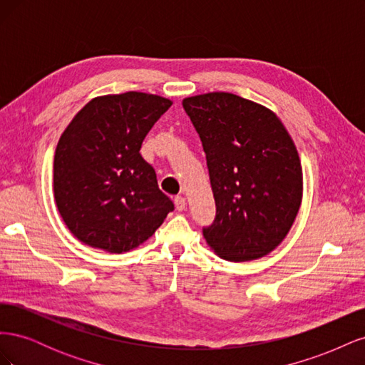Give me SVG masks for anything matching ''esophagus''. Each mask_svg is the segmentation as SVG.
Returning a JSON list of instances; mask_svg holds the SVG:
<instances>
[{
  "mask_svg": "<svg viewBox=\"0 0 365 365\" xmlns=\"http://www.w3.org/2000/svg\"><path fill=\"white\" fill-rule=\"evenodd\" d=\"M175 207H176V210H180V212H182V210L185 208V200L182 196L175 197Z\"/></svg>",
  "mask_w": 365,
  "mask_h": 365,
  "instance_id": "esophagus-1",
  "label": "esophagus"
}]
</instances>
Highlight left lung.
I'll use <instances>...</instances> for the list:
<instances>
[{"label": "left lung", "mask_w": 365, "mask_h": 365, "mask_svg": "<svg viewBox=\"0 0 365 365\" xmlns=\"http://www.w3.org/2000/svg\"><path fill=\"white\" fill-rule=\"evenodd\" d=\"M201 138L216 204L202 235L219 257L267 256L288 235L302 204V164L279 117L230 93L184 98Z\"/></svg>", "instance_id": "8db88e82"}]
</instances>
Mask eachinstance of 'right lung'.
Segmentation results:
<instances>
[{
	"label": "right lung",
	"instance_id": "obj_1",
	"mask_svg": "<svg viewBox=\"0 0 365 365\" xmlns=\"http://www.w3.org/2000/svg\"><path fill=\"white\" fill-rule=\"evenodd\" d=\"M168 98L129 91L86 103L59 138L54 153V200L83 244L123 252L148 240L173 202L140 149Z\"/></svg>",
	"mask_w": 365,
	"mask_h": 365
}]
</instances>
